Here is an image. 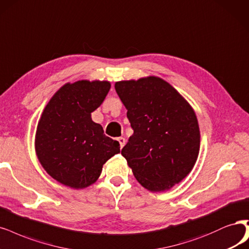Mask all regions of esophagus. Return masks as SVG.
<instances>
[{
	"instance_id": "1",
	"label": "esophagus",
	"mask_w": 249,
	"mask_h": 249,
	"mask_svg": "<svg viewBox=\"0 0 249 249\" xmlns=\"http://www.w3.org/2000/svg\"><path fill=\"white\" fill-rule=\"evenodd\" d=\"M117 141L119 142V145H121V148H123L125 145V139L124 137H119V138H117Z\"/></svg>"
}]
</instances>
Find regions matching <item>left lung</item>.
<instances>
[{"instance_id":"1","label":"left lung","mask_w":249,"mask_h":249,"mask_svg":"<svg viewBox=\"0 0 249 249\" xmlns=\"http://www.w3.org/2000/svg\"><path fill=\"white\" fill-rule=\"evenodd\" d=\"M115 90L134 130L123 157L142 186L151 192L169 190L186 177L198 159L200 130L195 111L159 77L119 81Z\"/></svg>"}]
</instances>
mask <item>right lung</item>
<instances>
[{"label": "right lung", "mask_w": 249, "mask_h": 249, "mask_svg": "<svg viewBox=\"0 0 249 249\" xmlns=\"http://www.w3.org/2000/svg\"><path fill=\"white\" fill-rule=\"evenodd\" d=\"M108 81L67 83L50 99L36 132V153L42 167L56 181L84 188L97 181L103 165L121 152L107 137L93 112L110 89Z\"/></svg>", "instance_id": "add662e5"}]
</instances>
